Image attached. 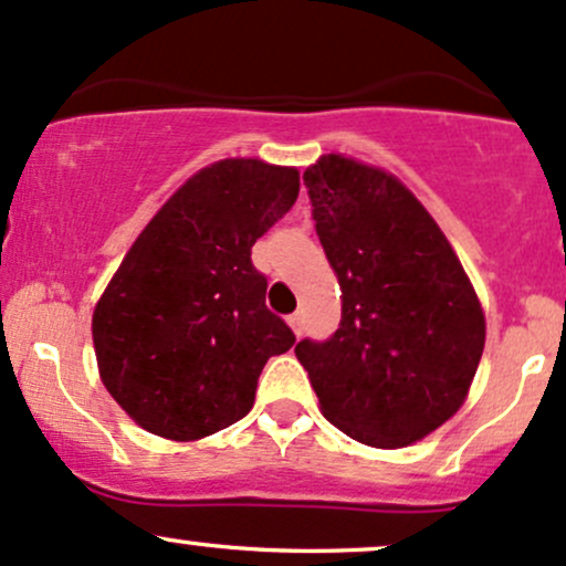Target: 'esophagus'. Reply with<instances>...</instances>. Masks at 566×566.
Listing matches in <instances>:
<instances>
[{
  "label": "esophagus",
  "instance_id": "esophagus-1",
  "mask_svg": "<svg viewBox=\"0 0 566 566\" xmlns=\"http://www.w3.org/2000/svg\"><path fill=\"white\" fill-rule=\"evenodd\" d=\"M287 322H290V327H293V333H295V335H301V333H303V314H293V316H287Z\"/></svg>",
  "mask_w": 566,
  "mask_h": 566
}]
</instances>
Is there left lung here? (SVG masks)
I'll use <instances>...</instances> for the list:
<instances>
[{
    "instance_id": "obj_1",
    "label": "left lung",
    "mask_w": 566,
    "mask_h": 566,
    "mask_svg": "<svg viewBox=\"0 0 566 566\" xmlns=\"http://www.w3.org/2000/svg\"><path fill=\"white\" fill-rule=\"evenodd\" d=\"M303 185L340 284V325L327 340L303 338L295 357L331 424L402 449L462 408L483 308L438 222L392 174L331 153Z\"/></svg>"
}]
</instances>
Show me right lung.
<instances>
[{
    "label": "right lung",
    "instance_id": "obj_1",
    "mask_svg": "<svg viewBox=\"0 0 566 566\" xmlns=\"http://www.w3.org/2000/svg\"><path fill=\"white\" fill-rule=\"evenodd\" d=\"M301 174L226 158L192 174L123 258L93 312L104 387L142 430L198 440L244 419L295 335L265 308L252 244L293 209Z\"/></svg>",
    "mask_w": 566,
    "mask_h": 566
}]
</instances>
